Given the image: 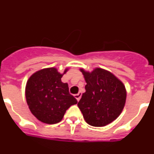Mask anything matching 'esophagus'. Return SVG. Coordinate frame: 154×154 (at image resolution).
<instances>
[{"label":"esophagus","mask_w":154,"mask_h":154,"mask_svg":"<svg viewBox=\"0 0 154 154\" xmlns=\"http://www.w3.org/2000/svg\"><path fill=\"white\" fill-rule=\"evenodd\" d=\"M81 96H82V94L80 93V92H79V93H77L75 95V99H77V101L78 102L79 101L80 99H81Z\"/></svg>","instance_id":"esophagus-1"}]
</instances>
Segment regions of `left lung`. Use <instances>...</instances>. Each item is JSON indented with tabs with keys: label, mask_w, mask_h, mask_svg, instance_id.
<instances>
[{
	"label": "left lung",
	"mask_w": 154,
	"mask_h": 154,
	"mask_svg": "<svg viewBox=\"0 0 154 154\" xmlns=\"http://www.w3.org/2000/svg\"><path fill=\"white\" fill-rule=\"evenodd\" d=\"M85 78V92L78 103L85 122L101 127L112 123L124 108L126 91L113 74L96 68L92 72L80 69Z\"/></svg>",
	"instance_id": "8db88e82"
}]
</instances>
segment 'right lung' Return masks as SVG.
Wrapping results in <instances>:
<instances>
[{
  "label": "right lung",
  "instance_id": "obj_1",
  "mask_svg": "<svg viewBox=\"0 0 154 154\" xmlns=\"http://www.w3.org/2000/svg\"><path fill=\"white\" fill-rule=\"evenodd\" d=\"M63 74L55 68L43 69L28 79L25 97L31 113L47 124L59 123L66 110L77 100L69 93V85L61 80Z\"/></svg>",
  "mask_w": 154,
  "mask_h": 154
}]
</instances>
